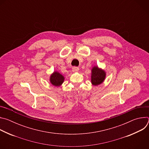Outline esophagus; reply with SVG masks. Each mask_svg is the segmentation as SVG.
Segmentation results:
<instances>
[{"instance_id":"esophagus-1","label":"esophagus","mask_w":149,"mask_h":149,"mask_svg":"<svg viewBox=\"0 0 149 149\" xmlns=\"http://www.w3.org/2000/svg\"><path fill=\"white\" fill-rule=\"evenodd\" d=\"M72 71L73 72H78L79 71V68L78 67H72Z\"/></svg>"}]
</instances>
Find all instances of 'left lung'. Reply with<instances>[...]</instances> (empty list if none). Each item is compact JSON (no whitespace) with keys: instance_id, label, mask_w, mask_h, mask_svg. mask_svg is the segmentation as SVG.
<instances>
[{"instance_id":"left-lung-1","label":"left lung","mask_w":149,"mask_h":149,"mask_svg":"<svg viewBox=\"0 0 149 149\" xmlns=\"http://www.w3.org/2000/svg\"><path fill=\"white\" fill-rule=\"evenodd\" d=\"M106 76L105 72L95 66L91 70V83L94 86H98L103 82Z\"/></svg>"}]
</instances>
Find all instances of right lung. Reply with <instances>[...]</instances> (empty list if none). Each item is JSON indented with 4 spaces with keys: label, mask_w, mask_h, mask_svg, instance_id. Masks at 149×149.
I'll list each match as a JSON object with an SVG mask.
<instances>
[{
    "label": "right lung",
    "mask_w": 149,
    "mask_h": 149,
    "mask_svg": "<svg viewBox=\"0 0 149 149\" xmlns=\"http://www.w3.org/2000/svg\"><path fill=\"white\" fill-rule=\"evenodd\" d=\"M64 77L57 71L54 72L50 76L49 81L53 86L55 87L61 86L64 81Z\"/></svg>",
    "instance_id": "right-lung-1"
}]
</instances>
